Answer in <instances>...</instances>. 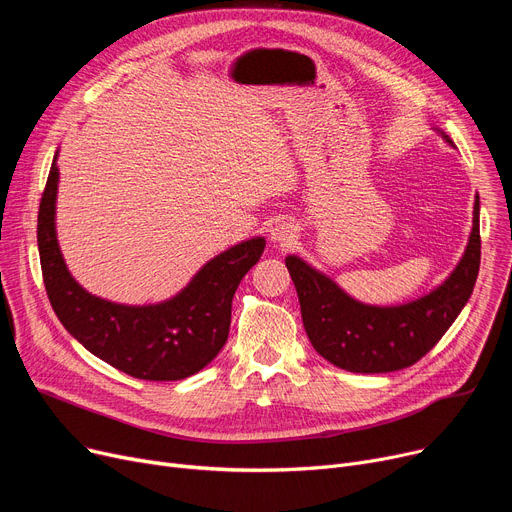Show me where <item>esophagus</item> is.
Here are the masks:
<instances>
[{
  "label": "esophagus",
  "instance_id": "1",
  "mask_svg": "<svg viewBox=\"0 0 512 512\" xmlns=\"http://www.w3.org/2000/svg\"><path fill=\"white\" fill-rule=\"evenodd\" d=\"M297 238H299V226L294 224V222H290V220L276 222L272 226V230H270V240L274 242V245H278V247H288Z\"/></svg>",
  "mask_w": 512,
  "mask_h": 512
}]
</instances>
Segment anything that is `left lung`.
<instances>
[{
  "mask_svg": "<svg viewBox=\"0 0 512 512\" xmlns=\"http://www.w3.org/2000/svg\"><path fill=\"white\" fill-rule=\"evenodd\" d=\"M438 132L452 145L448 134ZM479 259V197H475L473 228L461 261L440 286L415 301L367 305L297 255L286 257V267L315 351L346 371L388 373L417 363L454 324L473 292Z\"/></svg>",
  "mask_w": 512,
  "mask_h": 512,
  "instance_id": "obj_1",
  "label": "left lung"
}]
</instances>
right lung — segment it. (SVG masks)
<instances>
[{"instance_id": "right-lung-1", "label": "right lung", "mask_w": 512, "mask_h": 512, "mask_svg": "<svg viewBox=\"0 0 512 512\" xmlns=\"http://www.w3.org/2000/svg\"><path fill=\"white\" fill-rule=\"evenodd\" d=\"M58 153L39 205L37 242L49 303L62 326L89 353L132 378L176 382L201 371L230 332L232 297L259 261L265 238L255 236L209 259L172 299L122 305L95 297L68 272L56 232Z\"/></svg>"}]
</instances>
